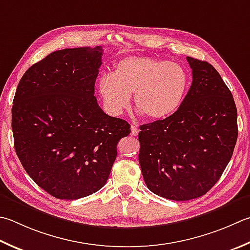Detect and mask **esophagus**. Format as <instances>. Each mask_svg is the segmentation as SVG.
I'll list each match as a JSON object with an SVG mask.
<instances>
[{
  "label": "esophagus",
  "mask_w": 250,
  "mask_h": 250,
  "mask_svg": "<svg viewBox=\"0 0 250 250\" xmlns=\"http://www.w3.org/2000/svg\"><path fill=\"white\" fill-rule=\"evenodd\" d=\"M139 128L136 125H131V135L132 136H136L139 134Z\"/></svg>",
  "instance_id": "1"
}]
</instances>
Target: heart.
I'll return each instance as SVG.
<instances>
[{
    "mask_svg": "<svg viewBox=\"0 0 250 250\" xmlns=\"http://www.w3.org/2000/svg\"><path fill=\"white\" fill-rule=\"evenodd\" d=\"M188 73L183 66L153 57H126L115 65L112 73L100 78L103 102L111 115L119 116L134 104L150 120L173 115L188 89Z\"/></svg>",
    "mask_w": 250,
    "mask_h": 250,
    "instance_id": "heart-1",
    "label": "heart"
}]
</instances>
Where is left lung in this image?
I'll use <instances>...</instances> for the list:
<instances>
[{"mask_svg": "<svg viewBox=\"0 0 250 250\" xmlns=\"http://www.w3.org/2000/svg\"><path fill=\"white\" fill-rule=\"evenodd\" d=\"M187 60L193 82L179 109L139 133L146 187L179 202L203 196L218 182L238 135L235 102L221 76L207 62Z\"/></svg>", "mask_w": 250, "mask_h": 250, "instance_id": "obj_1", "label": "left lung"}]
</instances>
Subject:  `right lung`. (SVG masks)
I'll list each match as a JSON object with an SVG mask.
<instances>
[{
    "mask_svg": "<svg viewBox=\"0 0 250 250\" xmlns=\"http://www.w3.org/2000/svg\"><path fill=\"white\" fill-rule=\"evenodd\" d=\"M102 46L55 51L32 65L18 83L12 108L15 150L42 189L75 200L108 180L117 144L130 125L102 110L94 85Z\"/></svg>",
    "mask_w": 250,
    "mask_h": 250,
    "instance_id": "obj_1",
    "label": "right lung"
}]
</instances>
